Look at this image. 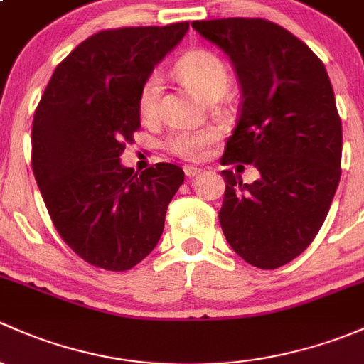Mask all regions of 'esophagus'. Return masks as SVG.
Here are the masks:
<instances>
[{
  "mask_svg": "<svg viewBox=\"0 0 364 364\" xmlns=\"http://www.w3.org/2000/svg\"><path fill=\"white\" fill-rule=\"evenodd\" d=\"M200 168H196V166H183V173L187 175V177H194V175H198L200 173Z\"/></svg>",
  "mask_w": 364,
  "mask_h": 364,
  "instance_id": "1",
  "label": "esophagus"
}]
</instances>
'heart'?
Here are the masks:
<instances>
[{
	"label": "heart",
	"instance_id": "heart-1",
	"mask_svg": "<svg viewBox=\"0 0 364 364\" xmlns=\"http://www.w3.org/2000/svg\"><path fill=\"white\" fill-rule=\"evenodd\" d=\"M175 73L183 84L198 92L201 98L210 100L213 96H223L231 82L230 70L226 63L210 50H191L183 54L175 65ZM163 78L157 71L147 75L138 91V112L144 119L156 117L159 110ZM219 133L213 127L200 129H178L170 134L166 149L171 154L189 161H200L207 156L208 147L217 140Z\"/></svg>",
	"mask_w": 364,
	"mask_h": 364
}]
</instances>
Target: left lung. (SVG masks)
I'll return each mask as SVG.
<instances>
[{"instance_id": "left-lung-1", "label": "left lung", "mask_w": 364, "mask_h": 364, "mask_svg": "<svg viewBox=\"0 0 364 364\" xmlns=\"http://www.w3.org/2000/svg\"><path fill=\"white\" fill-rule=\"evenodd\" d=\"M193 28L228 54L242 87L220 163L254 164L261 173L243 183L223 170L220 228L247 263L279 268L319 233L340 182L342 121L328 71L309 45L264 18L194 21Z\"/></svg>"}]
</instances>
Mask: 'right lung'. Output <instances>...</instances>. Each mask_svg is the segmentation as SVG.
Listing matches in <instances>:
<instances>
[{
    "label": "right lung",
    "mask_w": 364,
    "mask_h": 364,
    "mask_svg": "<svg viewBox=\"0 0 364 364\" xmlns=\"http://www.w3.org/2000/svg\"><path fill=\"white\" fill-rule=\"evenodd\" d=\"M189 22L107 29L59 63L33 119L31 164L61 238L89 264L124 272L154 250L181 166L121 164L140 127L138 91Z\"/></svg>",
    "instance_id": "right-lung-1"
}]
</instances>
